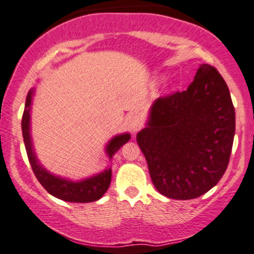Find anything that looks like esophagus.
Returning <instances> with one entry per match:
<instances>
[{
  "mask_svg": "<svg viewBox=\"0 0 254 254\" xmlns=\"http://www.w3.org/2000/svg\"><path fill=\"white\" fill-rule=\"evenodd\" d=\"M142 125H144V122H142V119L139 115H132L128 119V126H129V129L133 133L138 132L142 127Z\"/></svg>",
  "mask_w": 254,
  "mask_h": 254,
  "instance_id": "esophagus-1",
  "label": "esophagus"
}]
</instances>
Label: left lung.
I'll list each match as a JSON object with an SVG mask.
<instances>
[{
  "label": "left lung",
  "instance_id": "1",
  "mask_svg": "<svg viewBox=\"0 0 254 254\" xmlns=\"http://www.w3.org/2000/svg\"><path fill=\"white\" fill-rule=\"evenodd\" d=\"M235 134V109L226 81L201 64L189 89L159 97L136 141L161 194L203 195L226 173Z\"/></svg>",
  "mask_w": 254,
  "mask_h": 254
}]
</instances>
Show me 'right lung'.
<instances>
[{
	"instance_id": "add662e5",
	"label": "right lung",
	"mask_w": 254,
	"mask_h": 254,
	"mask_svg": "<svg viewBox=\"0 0 254 254\" xmlns=\"http://www.w3.org/2000/svg\"><path fill=\"white\" fill-rule=\"evenodd\" d=\"M31 98H32V91H30L26 98V104H25V110L22 114V136H24L25 147H26L27 157L30 161L31 168L35 173L37 180L41 182L51 195L61 199L64 201H70V203H91V201L98 200L102 195L109 189L110 180H112V169L105 170L104 173L99 175L93 176V178L87 179V180L80 182H70L67 180H62L60 178H55L51 174L45 172L44 169L38 164L35 157V153L32 150V144H31L30 136V105ZM129 134L118 135L109 142L107 147V152L109 158L112 159L114 153L118 151L124 144L129 140Z\"/></svg>"
}]
</instances>
